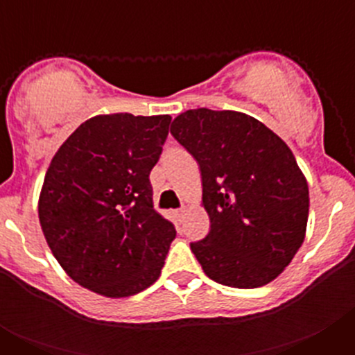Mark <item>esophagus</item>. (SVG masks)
Here are the masks:
<instances>
[{"label":"esophagus","instance_id":"esophagus-1","mask_svg":"<svg viewBox=\"0 0 355 355\" xmlns=\"http://www.w3.org/2000/svg\"><path fill=\"white\" fill-rule=\"evenodd\" d=\"M175 216H180V218H181V216H183L184 215V213H187V208H181V209H175Z\"/></svg>","mask_w":355,"mask_h":355}]
</instances>
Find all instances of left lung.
<instances>
[{
	"label": "left lung",
	"mask_w": 355,
	"mask_h": 355,
	"mask_svg": "<svg viewBox=\"0 0 355 355\" xmlns=\"http://www.w3.org/2000/svg\"><path fill=\"white\" fill-rule=\"evenodd\" d=\"M171 133L202 175L211 229L190 247L205 274L241 290L274 281L302 245L309 215V188L290 147L233 110H187Z\"/></svg>",
	"instance_id": "8db88e82"
}]
</instances>
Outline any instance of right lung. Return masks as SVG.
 Returning <instances> with one entry per match:
<instances>
[{
	"instance_id": "obj_1",
	"label": "right lung",
	"mask_w": 355,
	"mask_h": 355,
	"mask_svg": "<svg viewBox=\"0 0 355 355\" xmlns=\"http://www.w3.org/2000/svg\"><path fill=\"white\" fill-rule=\"evenodd\" d=\"M171 119L96 115L49 163L40 227L65 274L94 293L130 297L162 274L175 229L153 206L149 174Z\"/></svg>"
}]
</instances>
